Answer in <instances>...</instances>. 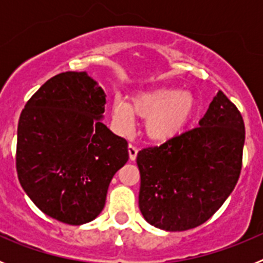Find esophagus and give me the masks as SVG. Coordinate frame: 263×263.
<instances>
[{
    "label": "esophagus",
    "mask_w": 263,
    "mask_h": 263,
    "mask_svg": "<svg viewBox=\"0 0 263 263\" xmlns=\"http://www.w3.org/2000/svg\"><path fill=\"white\" fill-rule=\"evenodd\" d=\"M137 154H138V148L134 145H129V157L132 160H136Z\"/></svg>",
    "instance_id": "1"
}]
</instances>
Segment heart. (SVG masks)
I'll return each instance as SVG.
<instances>
[{"mask_svg": "<svg viewBox=\"0 0 263 263\" xmlns=\"http://www.w3.org/2000/svg\"><path fill=\"white\" fill-rule=\"evenodd\" d=\"M194 109L192 95L176 88H155L138 92L132 99V104L122 99H115L111 103L113 124L120 133L126 134L133 129L137 115L146 118V136L157 142L176 136L187 124Z\"/></svg>", "mask_w": 263, "mask_h": 263, "instance_id": "heart-1", "label": "heart"}]
</instances>
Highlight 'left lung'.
<instances>
[{"instance_id":"obj_1","label":"left lung","mask_w":263,"mask_h":263,"mask_svg":"<svg viewBox=\"0 0 263 263\" xmlns=\"http://www.w3.org/2000/svg\"><path fill=\"white\" fill-rule=\"evenodd\" d=\"M243 143L242 116L220 90L199 126L142 148L138 204L146 221L182 232L210 220L238 182Z\"/></svg>"}]
</instances>
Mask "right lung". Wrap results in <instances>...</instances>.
Masks as SVG:
<instances>
[{
    "label": "right lung",
    "instance_id": "obj_1",
    "mask_svg": "<svg viewBox=\"0 0 263 263\" xmlns=\"http://www.w3.org/2000/svg\"><path fill=\"white\" fill-rule=\"evenodd\" d=\"M106 95L85 72H62L30 97L18 121L20 183L43 213L68 225L104 210L111 178L129 159L127 141L100 121Z\"/></svg>",
    "mask_w": 263,
    "mask_h": 263
}]
</instances>
